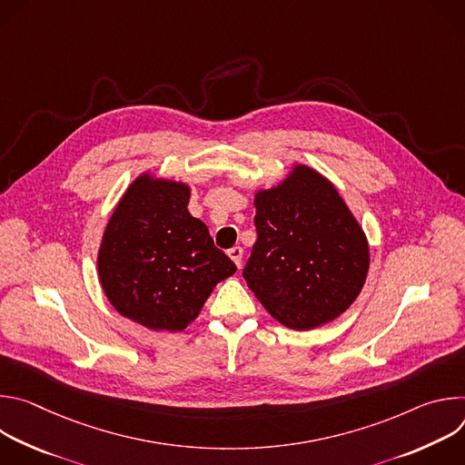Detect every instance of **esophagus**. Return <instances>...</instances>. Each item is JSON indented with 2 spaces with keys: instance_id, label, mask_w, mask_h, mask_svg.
<instances>
[{
  "instance_id": "1",
  "label": "esophagus",
  "mask_w": 465,
  "mask_h": 465,
  "mask_svg": "<svg viewBox=\"0 0 465 465\" xmlns=\"http://www.w3.org/2000/svg\"><path fill=\"white\" fill-rule=\"evenodd\" d=\"M228 255L232 257V261L237 264V269H241V262H242V248L241 246H233L228 250Z\"/></svg>"
}]
</instances>
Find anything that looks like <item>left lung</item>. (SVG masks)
Returning <instances> with one entry per match:
<instances>
[{
	"label": "left lung",
	"instance_id": "left-lung-1",
	"mask_svg": "<svg viewBox=\"0 0 465 465\" xmlns=\"http://www.w3.org/2000/svg\"><path fill=\"white\" fill-rule=\"evenodd\" d=\"M257 241L242 278L278 322L305 331L335 320L359 296L368 241L341 194L316 171L255 194Z\"/></svg>",
	"mask_w": 465,
	"mask_h": 465
}]
</instances>
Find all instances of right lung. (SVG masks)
I'll list each match as a JSON object with an SVG mask.
<instances>
[{
	"label": "right lung",
	"instance_id": "1",
	"mask_svg": "<svg viewBox=\"0 0 465 465\" xmlns=\"http://www.w3.org/2000/svg\"><path fill=\"white\" fill-rule=\"evenodd\" d=\"M187 203L185 183L140 176L119 201L99 248L106 298L153 331L187 327L213 287L237 271Z\"/></svg>",
	"mask_w": 465,
	"mask_h": 465
}]
</instances>
